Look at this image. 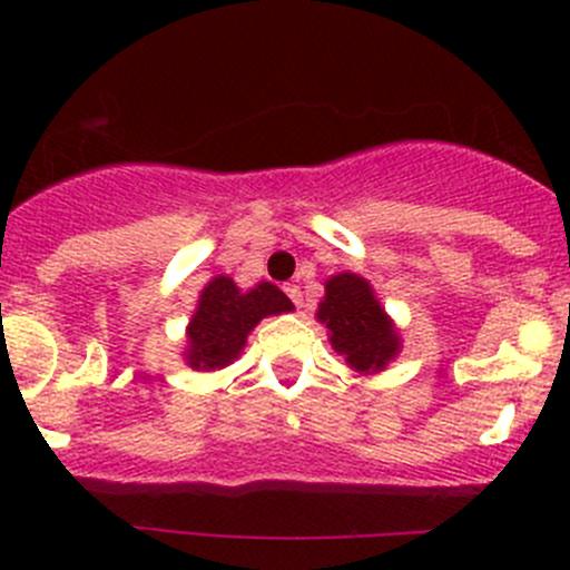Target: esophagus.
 Wrapping results in <instances>:
<instances>
[{
    "mask_svg": "<svg viewBox=\"0 0 570 570\" xmlns=\"http://www.w3.org/2000/svg\"><path fill=\"white\" fill-rule=\"evenodd\" d=\"M284 292H286V295H289V301L295 303V306H303V292H301V286H297V284H286Z\"/></svg>",
    "mask_w": 570,
    "mask_h": 570,
    "instance_id": "34e87169",
    "label": "esophagus"
}]
</instances>
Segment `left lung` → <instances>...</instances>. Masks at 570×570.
<instances>
[{
  "label": "left lung",
  "mask_w": 570,
  "mask_h": 570,
  "mask_svg": "<svg viewBox=\"0 0 570 570\" xmlns=\"http://www.w3.org/2000/svg\"><path fill=\"white\" fill-rule=\"evenodd\" d=\"M317 317L331 331L333 350L358 372L383 370L400 350V338L370 284L353 273L327 281Z\"/></svg>",
  "instance_id": "1"
}]
</instances>
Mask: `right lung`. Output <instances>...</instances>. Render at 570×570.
Listing matches in <instances>:
<instances>
[{
    "label": "right lung",
    "instance_id": "add662e5",
    "mask_svg": "<svg viewBox=\"0 0 570 570\" xmlns=\"http://www.w3.org/2000/svg\"><path fill=\"white\" fill-rule=\"evenodd\" d=\"M292 312V301L273 284L239 292L226 275H217L200 292L198 312L189 322L187 361L195 370H220L232 364L245 347V338L256 322L267 314Z\"/></svg>",
    "mask_w": 570,
    "mask_h": 570
}]
</instances>
